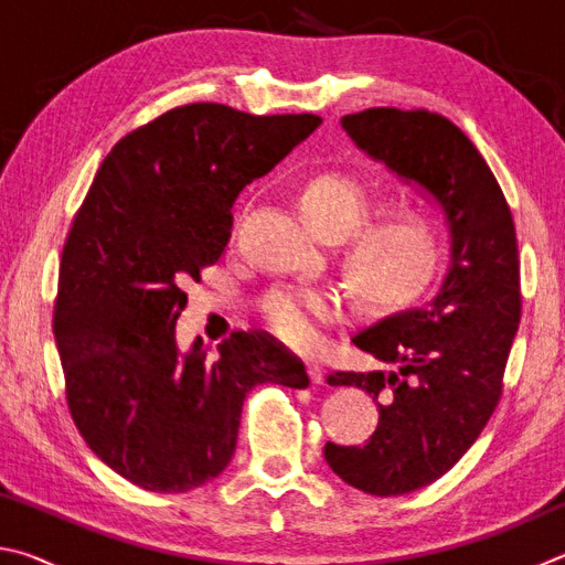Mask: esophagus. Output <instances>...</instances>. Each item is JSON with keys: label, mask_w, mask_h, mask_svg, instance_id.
Wrapping results in <instances>:
<instances>
[{"label": "esophagus", "mask_w": 565, "mask_h": 565, "mask_svg": "<svg viewBox=\"0 0 565 565\" xmlns=\"http://www.w3.org/2000/svg\"><path fill=\"white\" fill-rule=\"evenodd\" d=\"M306 371H309V379H311V384H323V366H321V361H317V359H306Z\"/></svg>", "instance_id": "esophagus-1"}]
</instances>
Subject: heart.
<instances>
[{"mask_svg": "<svg viewBox=\"0 0 565 565\" xmlns=\"http://www.w3.org/2000/svg\"><path fill=\"white\" fill-rule=\"evenodd\" d=\"M299 206L317 232L347 234L341 266L363 301L404 306L434 284L444 238L436 218L418 206H388L367 216L376 194L349 171H319L299 189ZM341 311L339 296L327 289H279L262 303V319L276 337L309 347L319 323Z\"/></svg>", "mask_w": 565, "mask_h": 565, "instance_id": "obj_1", "label": "heart"}]
</instances>
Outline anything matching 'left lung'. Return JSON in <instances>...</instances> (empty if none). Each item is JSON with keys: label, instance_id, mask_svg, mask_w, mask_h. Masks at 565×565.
Instances as JSON below:
<instances>
[{"label": "left lung", "instance_id": "8db88e82", "mask_svg": "<svg viewBox=\"0 0 565 565\" xmlns=\"http://www.w3.org/2000/svg\"><path fill=\"white\" fill-rule=\"evenodd\" d=\"M341 127L371 159L424 189L451 234V264L434 301L351 339L386 369L327 379L363 388L379 406L366 444L323 446L331 471L363 493L404 495L451 471L499 406L521 321L519 244L499 181L454 121L376 107L347 114Z\"/></svg>", "mask_w": 565, "mask_h": 565}]
</instances>
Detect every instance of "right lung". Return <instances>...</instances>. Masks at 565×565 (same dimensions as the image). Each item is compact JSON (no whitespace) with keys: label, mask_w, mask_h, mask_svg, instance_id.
<instances>
[{"label":"right lung","mask_w":565,"mask_h":565,"mask_svg":"<svg viewBox=\"0 0 565 565\" xmlns=\"http://www.w3.org/2000/svg\"><path fill=\"white\" fill-rule=\"evenodd\" d=\"M321 124L224 104L177 107L119 139L66 236L54 339L66 404L87 446L139 489L184 493L232 461L248 391L306 388L303 363L264 331L206 356L177 347L184 286L232 236L238 191Z\"/></svg>","instance_id":"add662e5"}]
</instances>
